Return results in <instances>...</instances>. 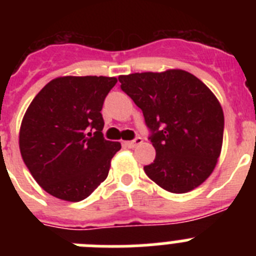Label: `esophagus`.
Wrapping results in <instances>:
<instances>
[{
  "instance_id": "1",
  "label": "esophagus",
  "mask_w": 256,
  "mask_h": 256,
  "mask_svg": "<svg viewBox=\"0 0 256 256\" xmlns=\"http://www.w3.org/2000/svg\"><path fill=\"white\" fill-rule=\"evenodd\" d=\"M140 144H142V138H141V137H136V138L132 140V141L124 142V144H126V146L128 148H134L136 146H138Z\"/></svg>"
}]
</instances>
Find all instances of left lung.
<instances>
[{
    "mask_svg": "<svg viewBox=\"0 0 256 256\" xmlns=\"http://www.w3.org/2000/svg\"><path fill=\"white\" fill-rule=\"evenodd\" d=\"M124 94L142 110L156 150L144 173L162 188L184 194L200 186L220 155L224 115L209 88L184 70L120 76Z\"/></svg>",
    "mask_w": 256,
    "mask_h": 256,
    "instance_id": "obj_1",
    "label": "left lung"
}]
</instances>
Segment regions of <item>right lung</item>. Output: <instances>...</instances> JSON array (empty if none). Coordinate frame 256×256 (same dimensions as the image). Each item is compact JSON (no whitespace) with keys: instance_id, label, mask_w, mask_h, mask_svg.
<instances>
[{"instance_id":"add662e5","label":"right lung","mask_w":256,"mask_h":256,"mask_svg":"<svg viewBox=\"0 0 256 256\" xmlns=\"http://www.w3.org/2000/svg\"><path fill=\"white\" fill-rule=\"evenodd\" d=\"M116 78L60 76L33 98L20 126L22 160L42 188L84 200L106 180L119 142L104 138V101Z\"/></svg>"}]
</instances>
